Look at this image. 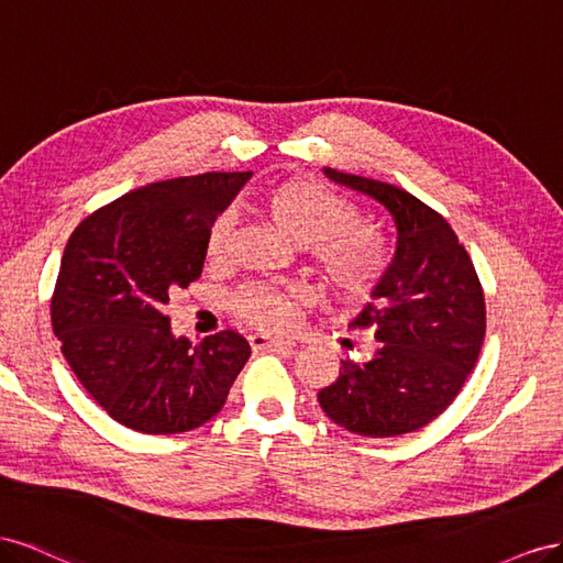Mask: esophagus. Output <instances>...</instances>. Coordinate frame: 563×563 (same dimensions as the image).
I'll use <instances>...</instances> for the list:
<instances>
[{
    "label": "esophagus",
    "mask_w": 563,
    "mask_h": 563,
    "mask_svg": "<svg viewBox=\"0 0 563 563\" xmlns=\"http://www.w3.org/2000/svg\"><path fill=\"white\" fill-rule=\"evenodd\" d=\"M250 346L254 351H283V349H292V342H285V340H276V336H268L264 332H254L247 336Z\"/></svg>",
    "instance_id": "obj_1"
}]
</instances>
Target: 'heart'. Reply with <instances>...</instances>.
Wrapping results in <instances>:
<instances>
[{"label":"heart","instance_id":"1","mask_svg":"<svg viewBox=\"0 0 563 563\" xmlns=\"http://www.w3.org/2000/svg\"><path fill=\"white\" fill-rule=\"evenodd\" d=\"M256 210L297 245H307L318 280L330 299L361 303L375 295L391 266L387 238L358 221L353 205L309 179H285L268 186ZM229 238V219L221 217L207 235V260L221 262ZM301 292L295 287L247 283L231 297V311L243 323L266 332L297 325Z\"/></svg>","mask_w":563,"mask_h":563}]
</instances>
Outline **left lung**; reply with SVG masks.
I'll use <instances>...</instances> for the list:
<instances>
[{"label": "left lung", "instance_id": "8db88e82", "mask_svg": "<svg viewBox=\"0 0 563 563\" xmlns=\"http://www.w3.org/2000/svg\"><path fill=\"white\" fill-rule=\"evenodd\" d=\"M332 181L375 198L396 221L394 264L349 328L373 330L367 361H342L318 391L334 424L389 439L422 429L453 404L486 334V299L472 256L437 210L391 184L325 167Z\"/></svg>", "mask_w": 563, "mask_h": 563}]
</instances>
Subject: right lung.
I'll use <instances>...</instances> for the list:
<instances>
[{"label": "right lung", "mask_w": 563, "mask_h": 563, "mask_svg": "<svg viewBox=\"0 0 563 563\" xmlns=\"http://www.w3.org/2000/svg\"><path fill=\"white\" fill-rule=\"evenodd\" d=\"M252 172H205L134 188L77 223L52 295L70 371L112 420L141 433L198 429L250 358L235 330L192 346L172 334L169 295L200 278L207 235Z\"/></svg>", "instance_id": "add662e5"}]
</instances>
